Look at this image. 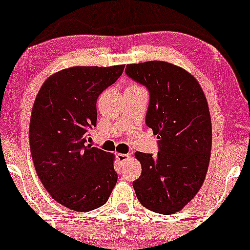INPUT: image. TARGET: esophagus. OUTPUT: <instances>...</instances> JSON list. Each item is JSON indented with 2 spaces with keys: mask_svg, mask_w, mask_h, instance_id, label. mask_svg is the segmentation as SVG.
<instances>
[{
  "mask_svg": "<svg viewBox=\"0 0 250 250\" xmlns=\"http://www.w3.org/2000/svg\"><path fill=\"white\" fill-rule=\"evenodd\" d=\"M117 159L119 161V163H125V161H128L130 159L129 154H117Z\"/></svg>",
  "mask_w": 250,
  "mask_h": 250,
  "instance_id": "1",
  "label": "esophagus"
}]
</instances>
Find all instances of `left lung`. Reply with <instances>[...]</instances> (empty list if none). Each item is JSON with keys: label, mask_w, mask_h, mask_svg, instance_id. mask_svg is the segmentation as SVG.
Wrapping results in <instances>:
<instances>
[{"label": "left lung", "mask_w": 250, "mask_h": 250, "mask_svg": "<svg viewBox=\"0 0 250 250\" xmlns=\"http://www.w3.org/2000/svg\"><path fill=\"white\" fill-rule=\"evenodd\" d=\"M125 75L148 90L146 125L159 139L157 155L135 154L142 174L133 189L144 207L168 215L194 198L206 177L212 148L208 105L198 82L171 63L128 64Z\"/></svg>", "instance_id": "1"}]
</instances>
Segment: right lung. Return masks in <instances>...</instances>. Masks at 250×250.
I'll return each instance as SVG.
<instances>
[{
	"mask_svg": "<svg viewBox=\"0 0 250 250\" xmlns=\"http://www.w3.org/2000/svg\"><path fill=\"white\" fill-rule=\"evenodd\" d=\"M125 65L73 66L43 83L31 112L29 143L35 168L52 198L88 212L107 202L117 185L113 155L87 145L96 126L97 98Z\"/></svg>",
	"mask_w": 250,
	"mask_h": 250,
	"instance_id": "add662e5",
	"label": "right lung"
}]
</instances>
